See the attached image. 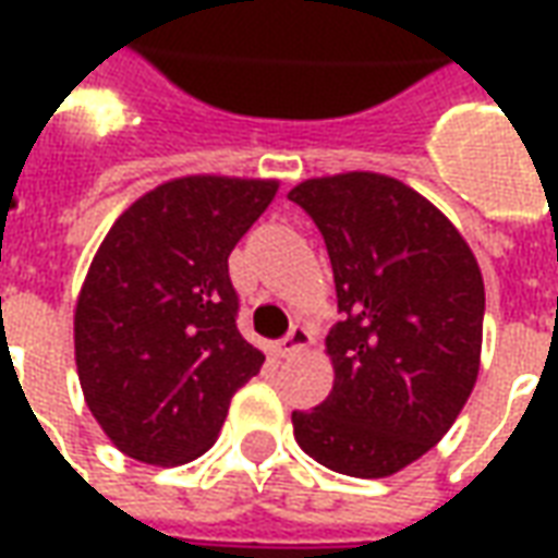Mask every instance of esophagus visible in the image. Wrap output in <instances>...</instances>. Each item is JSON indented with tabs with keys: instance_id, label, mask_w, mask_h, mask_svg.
<instances>
[{
	"instance_id": "1",
	"label": "esophagus",
	"mask_w": 558,
	"mask_h": 558,
	"mask_svg": "<svg viewBox=\"0 0 558 558\" xmlns=\"http://www.w3.org/2000/svg\"><path fill=\"white\" fill-rule=\"evenodd\" d=\"M311 340L314 338H311V331H307V328L292 326L290 335L275 343V355H278V359H290V355H295V352L307 350V347H311Z\"/></svg>"
}]
</instances>
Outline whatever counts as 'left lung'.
Listing matches in <instances>:
<instances>
[{"label": "left lung", "instance_id": "1", "mask_svg": "<svg viewBox=\"0 0 558 558\" xmlns=\"http://www.w3.org/2000/svg\"><path fill=\"white\" fill-rule=\"evenodd\" d=\"M292 203L326 239L338 326L335 386L292 412L295 442L352 478H388L427 454L475 388L484 280L475 254L430 199L383 172L295 184Z\"/></svg>", "mask_w": 558, "mask_h": 558}]
</instances>
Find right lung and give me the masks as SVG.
Returning a JSON list of instances; mask_svg holds the SVG:
<instances>
[{
  "label": "right lung",
  "instance_id": "right-lung-1",
  "mask_svg": "<svg viewBox=\"0 0 558 558\" xmlns=\"http://www.w3.org/2000/svg\"><path fill=\"white\" fill-rule=\"evenodd\" d=\"M275 179L184 175L131 203L74 307L86 407L122 454L182 466L215 445L232 395L266 355L239 335L230 254Z\"/></svg>",
  "mask_w": 558,
  "mask_h": 558
}]
</instances>
